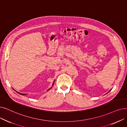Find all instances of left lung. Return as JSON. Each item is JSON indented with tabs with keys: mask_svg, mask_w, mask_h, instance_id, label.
Returning <instances> with one entry per match:
<instances>
[{
	"mask_svg": "<svg viewBox=\"0 0 127 127\" xmlns=\"http://www.w3.org/2000/svg\"><path fill=\"white\" fill-rule=\"evenodd\" d=\"M110 91H111V90H110Z\"/></svg>",
	"mask_w": 127,
	"mask_h": 127,
	"instance_id": "1",
	"label": "left lung"
}]
</instances>
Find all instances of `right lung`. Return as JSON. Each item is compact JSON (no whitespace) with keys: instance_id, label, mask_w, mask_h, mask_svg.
Instances as JSON below:
<instances>
[{"instance_id":"right-lung-1","label":"right lung","mask_w":127,"mask_h":127,"mask_svg":"<svg viewBox=\"0 0 127 127\" xmlns=\"http://www.w3.org/2000/svg\"><path fill=\"white\" fill-rule=\"evenodd\" d=\"M53 85H54V82H53V84L52 86H53ZM18 93H19L20 95H26V94H23V93H19V92H18Z\"/></svg>"}]
</instances>
